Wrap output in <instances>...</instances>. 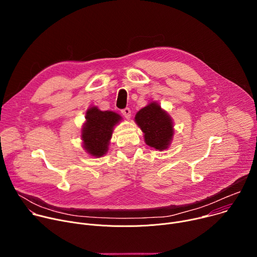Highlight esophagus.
Returning <instances> with one entry per match:
<instances>
[{
	"label": "esophagus",
	"mask_w": 257,
	"mask_h": 257,
	"mask_svg": "<svg viewBox=\"0 0 257 257\" xmlns=\"http://www.w3.org/2000/svg\"><path fill=\"white\" fill-rule=\"evenodd\" d=\"M122 114L126 119H130L131 117V109L129 107H125L124 109H122Z\"/></svg>",
	"instance_id": "esophagus-1"
}]
</instances>
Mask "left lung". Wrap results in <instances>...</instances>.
Instances as JSON below:
<instances>
[{
    "instance_id": "8db88e82",
    "label": "left lung",
    "mask_w": 257,
    "mask_h": 257,
    "mask_svg": "<svg viewBox=\"0 0 257 257\" xmlns=\"http://www.w3.org/2000/svg\"><path fill=\"white\" fill-rule=\"evenodd\" d=\"M135 122L149 146L161 152L169 148L174 135L173 120L157 101L150 102L138 111Z\"/></svg>"
}]
</instances>
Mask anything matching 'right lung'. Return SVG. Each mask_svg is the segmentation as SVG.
<instances>
[{
  "label": "right lung",
  "mask_w": 257,
  "mask_h": 257,
  "mask_svg": "<svg viewBox=\"0 0 257 257\" xmlns=\"http://www.w3.org/2000/svg\"><path fill=\"white\" fill-rule=\"evenodd\" d=\"M85 119L81 130L83 148L90 156L100 158L107 152L114 127L122 117L115 112L100 111L97 106H91L87 109Z\"/></svg>",
  "instance_id": "obj_1"
}]
</instances>
